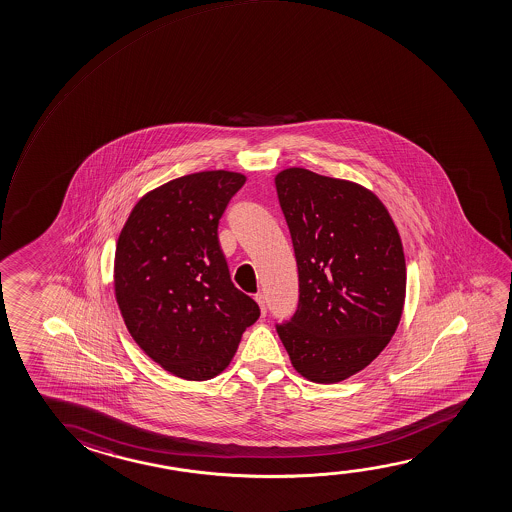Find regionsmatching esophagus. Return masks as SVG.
Masks as SVG:
<instances>
[{"instance_id":"1","label":"esophagus","mask_w":512,"mask_h":512,"mask_svg":"<svg viewBox=\"0 0 512 512\" xmlns=\"http://www.w3.org/2000/svg\"><path fill=\"white\" fill-rule=\"evenodd\" d=\"M255 301L259 304L260 313H262V317H264V315H266V297H264V294H255Z\"/></svg>"}]
</instances>
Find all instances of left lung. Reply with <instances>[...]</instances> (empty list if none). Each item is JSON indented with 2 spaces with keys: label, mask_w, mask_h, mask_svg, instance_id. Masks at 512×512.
<instances>
[{
  "label": "left lung",
  "mask_w": 512,
  "mask_h": 512,
  "mask_svg": "<svg viewBox=\"0 0 512 512\" xmlns=\"http://www.w3.org/2000/svg\"><path fill=\"white\" fill-rule=\"evenodd\" d=\"M289 225L299 303L276 326L304 378L334 384L386 349L400 324L407 266L398 229L368 188L290 167L275 178Z\"/></svg>",
  "instance_id": "1"
}]
</instances>
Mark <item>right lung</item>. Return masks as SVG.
Returning <instances> with one entry per match:
<instances>
[{"label":"right lung","instance_id":"1","mask_svg":"<svg viewBox=\"0 0 512 512\" xmlns=\"http://www.w3.org/2000/svg\"><path fill=\"white\" fill-rule=\"evenodd\" d=\"M239 172L204 171L146 193L119 232L114 294L135 343L185 380L220 375L259 304L230 282L218 222L245 185Z\"/></svg>","mask_w":512,"mask_h":512}]
</instances>
